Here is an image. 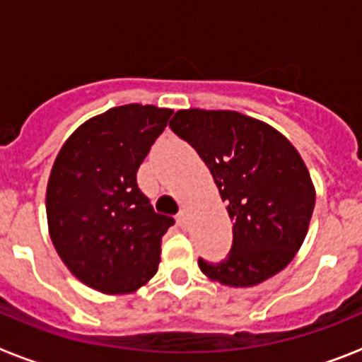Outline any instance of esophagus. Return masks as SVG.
I'll use <instances>...</instances> for the list:
<instances>
[{"mask_svg":"<svg viewBox=\"0 0 362 362\" xmlns=\"http://www.w3.org/2000/svg\"><path fill=\"white\" fill-rule=\"evenodd\" d=\"M175 221H177V225L181 226V228H185V226H187V214H185V210H181V212L175 216Z\"/></svg>","mask_w":362,"mask_h":362,"instance_id":"obj_1","label":"esophagus"}]
</instances>
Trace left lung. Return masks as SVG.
<instances>
[{
  "instance_id": "1",
  "label": "left lung",
  "mask_w": 362,
  "mask_h": 362,
  "mask_svg": "<svg viewBox=\"0 0 362 362\" xmlns=\"http://www.w3.org/2000/svg\"><path fill=\"white\" fill-rule=\"evenodd\" d=\"M170 129L214 175L233 221L232 250L199 259L210 281L248 288L288 267L308 233L315 187L296 146L274 127L235 110H177Z\"/></svg>"
}]
</instances>
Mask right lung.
<instances>
[{
	"instance_id": "add662e5",
	"label": "right lung",
	"mask_w": 362,
	"mask_h": 362,
	"mask_svg": "<svg viewBox=\"0 0 362 362\" xmlns=\"http://www.w3.org/2000/svg\"><path fill=\"white\" fill-rule=\"evenodd\" d=\"M170 108L121 105L86 119L54 159L47 223L76 279L108 296L136 292L156 276L174 219L158 214L136 183Z\"/></svg>"
}]
</instances>
